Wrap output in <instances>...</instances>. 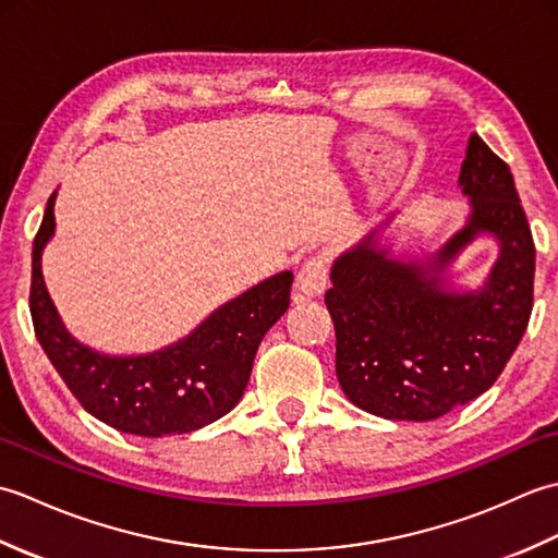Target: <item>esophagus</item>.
<instances>
[{"label": "esophagus", "mask_w": 558, "mask_h": 558, "mask_svg": "<svg viewBox=\"0 0 558 558\" xmlns=\"http://www.w3.org/2000/svg\"><path fill=\"white\" fill-rule=\"evenodd\" d=\"M326 282H328V258L318 254L304 260L298 272V280H294V288H298V292L304 294V298H318V294L326 290Z\"/></svg>", "instance_id": "34e87169"}]
</instances>
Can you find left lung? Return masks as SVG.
I'll return each instance as SVG.
<instances>
[{
  "mask_svg": "<svg viewBox=\"0 0 558 558\" xmlns=\"http://www.w3.org/2000/svg\"><path fill=\"white\" fill-rule=\"evenodd\" d=\"M458 186L470 216L426 260L390 256L372 230L330 268L338 381L352 405L376 417L429 422L475 400L527 328L535 242L511 170L477 134ZM482 233L495 236L500 258L482 289L453 291L445 268Z\"/></svg>",
  "mask_w": 558,
  "mask_h": 558,
  "instance_id": "obj_1",
  "label": "left lung"
}]
</instances>
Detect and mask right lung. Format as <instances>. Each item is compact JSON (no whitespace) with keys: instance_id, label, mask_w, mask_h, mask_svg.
Listing matches in <instances>:
<instances>
[{"instance_id":"obj_1","label":"right lung","mask_w":558,"mask_h":558,"mask_svg":"<svg viewBox=\"0 0 558 558\" xmlns=\"http://www.w3.org/2000/svg\"><path fill=\"white\" fill-rule=\"evenodd\" d=\"M54 198L33 242L31 316L40 345L93 417L136 436H174L220 420L240 402L260 340L288 312L292 272L282 270L225 302L186 338L148 354H102L64 328L43 280L54 234Z\"/></svg>"}]
</instances>
